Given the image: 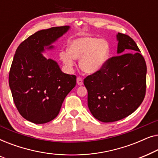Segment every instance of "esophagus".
Returning a JSON list of instances; mask_svg holds the SVG:
<instances>
[{"instance_id":"34e87169","label":"esophagus","mask_w":158,"mask_h":158,"mask_svg":"<svg viewBox=\"0 0 158 158\" xmlns=\"http://www.w3.org/2000/svg\"><path fill=\"white\" fill-rule=\"evenodd\" d=\"M77 82H78V83H82V80L81 78H77Z\"/></svg>"}]
</instances>
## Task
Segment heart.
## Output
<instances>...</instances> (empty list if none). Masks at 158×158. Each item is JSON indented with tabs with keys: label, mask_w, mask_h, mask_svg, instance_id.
Returning <instances> with one entry per match:
<instances>
[{
	"label": "heart",
	"mask_w": 158,
	"mask_h": 158,
	"mask_svg": "<svg viewBox=\"0 0 158 158\" xmlns=\"http://www.w3.org/2000/svg\"><path fill=\"white\" fill-rule=\"evenodd\" d=\"M98 41L96 38H84L75 43V57L79 59L85 57L82 60V65L87 67L88 72L90 73L100 70L109 57V47L103 42L97 43ZM64 60L68 65L73 64V59L69 56H64Z\"/></svg>",
	"instance_id": "obj_1"
}]
</instances>
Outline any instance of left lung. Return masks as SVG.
Returning a JSON list of instances; mask_svg holds the SVG:
<instances>
[{
  "instance_id": "1",
  "label": "left lung",
  "mask_w": 158,
  "mask_h": 158,
  "mask_svg": "<svg viewBox=\"0 0 158 158\" xmlns=\"http://www.w3.org/2000/svg\"><path fill=\"white\" fill-rule=\"evenodd\" d=\"M116 38V56L83 80L89 111L103 123L130 115L141 105L146 93L147 65L141 52L129 35L118 32Z\"/></svg>"
}]
</instances>
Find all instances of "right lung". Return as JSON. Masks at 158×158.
<instances>
[{
	"label": "right lung",
	"mask_w": 158,
	"mask_h": 158,
	"mask_svg": "<svg viewBox=\"0 0 158 158\" xmlns=\"http://www.w3.org/2000/svg\"><path fill=\"white\" fill-rule=\"evenodd\" d=\"M70 29V26H62L40 30L23 40L15 52L8 85L19 114L34 124L55 119L76 85L77 77L62 72L52 58L59 40Z\"/></svg>",
	"instance_id": "add662e5"
}]
</instances>
